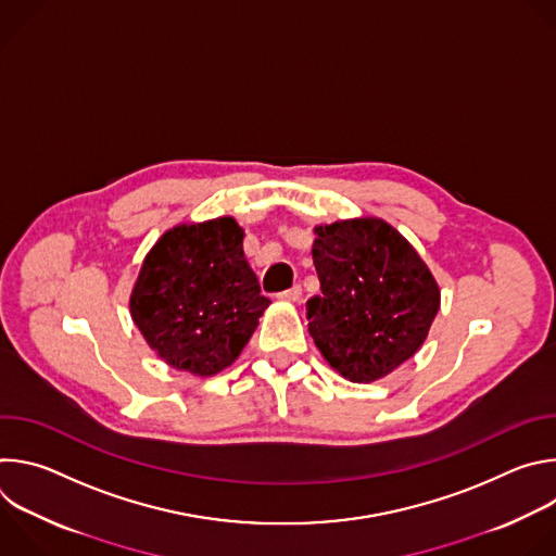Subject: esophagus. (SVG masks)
Masks as SVG:
<instances>
[{
	"label": "esophagus",
	"instance_id": "1",
	"mask_svg": "<svg viewBox=\"0 0 556 556\" xmlns=\"http://www.w3.org/2000/svg\"><path fill=\"white\" fill-rule=\"evenodd\" d=\"M281 299H286V301H301V296H303V288L301 286H292L290 290H283L281 294H279Z\"/></svg>",
	"mask_w": 556,
	"mask_h": 556
}]
</instances>
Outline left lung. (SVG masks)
<instances>
[{"label": "left lung", "instance_id": "obj_1", "mask_svg": "<svg viewBox=\"0 0 556 556\" xmlns=\"http://www.w3.org/2000/svg\"><path fill=\"white\" fill-rule=\"evenodd\" d=\"M312 260L321 294L305 303L307 330L341 376L371 382L418 352L440 290L399 230L376 217L319 226Z\"/></svg>", "mask_w": 556, "mask_h": 556}]
</instances>
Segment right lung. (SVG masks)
Wrapping results in <instances>:
<instances>
[{
  "instance_id": "obj_1",
  "label": "right lung",
  "mask_w": 556,
  "mask_h": 556,
  "mask_svg": "<svg viewBox=\"0 0 556 556\" xmlns=\"http://www.w3.org/2000/svg\"><path fill=\"white\" fill-rule=\"evenodd\" d=\"M232 217L176 226L147 255L131 292V316L172 367L213 376L228 367L268 307Z\"/></svg>"
}]
</instances>
